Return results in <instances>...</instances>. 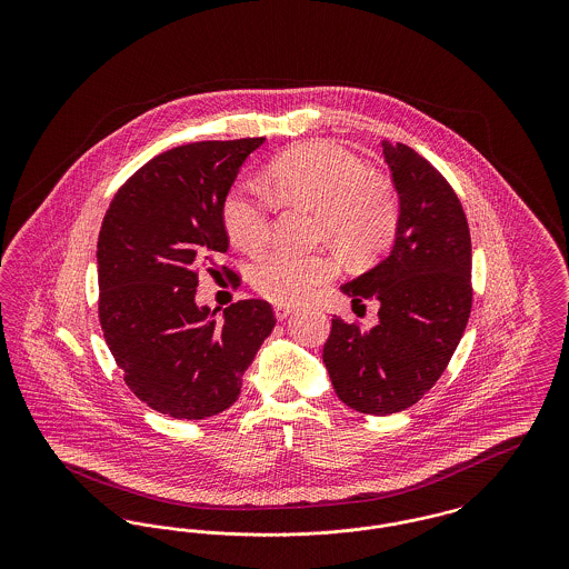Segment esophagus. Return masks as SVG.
<instances>
[{"mask_svg": "<svg viewBox=\"0 0 569 569\" xmlns=\"http://www.w3.org/2000/svg\"><path fill=\"white\" fill-rule=\"evenodd\" d=\"M292 311H295V307H290V305H274V316H277L279 320L288 318Z\"/></svg>", "mask_w": 569, "mask_h": 569, "instance_id": "1", "label": "esophagus"}]
</instances>
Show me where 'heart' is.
I'll return each mask as SVG.
<instances>
[{"instance_id":"b5f03b06","label":"heart","mask_w":569,"mask_h":569,"mask_svg":"<svg viewBox=\"0 0 569 569\" xmlns=\"http://www.w3.org/2000/svg\"><path fill=\"white\" fill-rule=\"evenodd\" d=\"M274 193L318 211L320 234L353 258H367L392 241L401 202L392 181L369 172L365 162L330 140H311L274 158L269 168ZM223 226L230 241L247 253L271 239V204L258 188L239 186L228 193ZM339 271L335 256L272 251L253 269V288L272 302H300Z\"/></svg>"}]
</instances>
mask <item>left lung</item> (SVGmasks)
Masks as SVG:
<instances>
[{"mask_svg":"<svg viewBox=\"0 0 569 569\" xmlns=\"http://www.w3.org/2000/svg\"><path fill=\"white\" fill-rule=\"evenodd\" d=\"M401 216L388 258L341 290L353 309L378 300V325L332 318L326 369L337 397L360 413L418 403L446 371L471 313V237L459 196L411 147L383 142ZM365 307V305H362Z\"/></svg>","mask_w":569,"mask_h":569,"instance_id":"8db88e82","label":"left lung"}]
</instances>
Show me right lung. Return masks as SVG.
<instances>
[{"mask_svg":"<svg viewBox=\"0 0 569 569\" xmlns=\"http://www.w3.org/2000/svg\"><path fill=\"white\" fill-rule=\"evenodd\" d=\"M262 142L202 140L163 151L119 188L102 221L98 316L107 346L136 397L170 418L202 420L232 406L274 326L260 298L232 302L223 322L193 300L200 269L213 271L228 251L226 196Z\"/></svg>","mask_w":569,"mask_h":569,"instance_id":"1","label":"right lung"}]
</instances>
